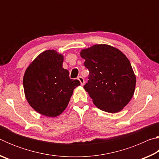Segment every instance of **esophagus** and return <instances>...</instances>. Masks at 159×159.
<instances>
[{"label": "esophagus", "instance_id": "obj_1", "mask_svg": "<svg viewBox=\"0 0 159 159\" xmlns=\"http://www.w3.org/2000/svg\"><path fill=\"white\" fill-rule=\"evenodd\" d=\"M78 80H79L80 83V85H83L85 84V80H84V79L82 76H79L78 77Z\"/></svg>", "mask_w": 159, "mask_h": 159}]
</instances>
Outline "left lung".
Here are the masks:
<instances>
[{
    "mask_svg": "<svg viewBox=\"0 0 159 159\" xmlns=\"http://www.w3.org/2000/svg\"><path fill=\"white\" fill-rule=\"evenodd\" d=\"M80 55L90 71L83 88L93 104L111 114L121 111L133 98L136 85V76L127 57L107 44L82 49Z\"/></svg>",
    "mask_w": 159,
    "mask_h": 159,
    "instance_id": "1",
    "label": "left lung"
}]
</instances>
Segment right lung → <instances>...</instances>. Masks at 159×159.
Instances as JSON below:
<instances>
[{
	"instance_id": "right-lung-1",
	"label": "right lung",
	"mask_w": 159,
	"mask_h": 159,
	"mask_svg": "<svg viewBox=\"0 0 159 159\" xmlns=\"http://www.w3.org/2000/svg\"><path fill=\"white\" fill-rule=\"evenodd\" d=\"M64 56L55 50L41 52L26 68L23 85L26 100L41 115L57 117L66 109L79 80L70 79Z\"/></svg>"
}]
</instances>
